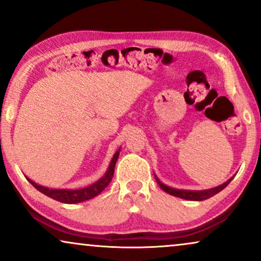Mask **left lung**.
<instances>
[{"instance_id": "1", "label": "left lung", "mask_w": 261, "mask_h": 261, "mask_svg": "<svg viewBox=\"0 0 261 261\" xmlns=\"http://www.w3.org/2000/svg\"><path fill=\"white\" fill-rule=\"evenodd\" d=\"M231 179H233V178L228 179L226 183L221 184V185H219V187L213 188V189H208V190L191 191V190H180V189H173V188L167 187V185L163 184L162 181L158 179V177L155 176L156 183L159 184V187L162 188L164 191L167 192V194L172 195V196H176V197H179V198H183V199H188V201H204V199H208L210 197H213L214 195L219 194L221 190H223V189L226 188L227 185L230 183Z\"/></svg>"}]
</instances>
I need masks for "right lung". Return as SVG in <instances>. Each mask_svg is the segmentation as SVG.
Segmentation results:
<instances>
[{
    "mask_svg": "<svg viewBox=\"0 0 261 261\" xmlns=\"http://www.w3.org/2000/svg\"><path fill=\"white\" fill-rule=\"evenodd\" d=\"M120 154V148L117 149L115 154H114L112 162L109 164L108 170L105 173L101 179H98L97 181H95L94 184L89 185L87 188L83 189H49L46 187H41L37 183H34L33 180L27 178V180L33 185V187L39 190L42 194L48 196L56 201L62 202V203H66V204H73V203H80V202H84L88 201V199L94 198L95 196H97L98 194L105 190V189L108 187V184L112 181V178L114 176V170H115V164L117 162V158H119Z\"/></svg>",
    "mask_w": 261,
    "mask_h": 261,
    "instance_id": "obj_1",
    "label": "right lung"
}]
</instances>
